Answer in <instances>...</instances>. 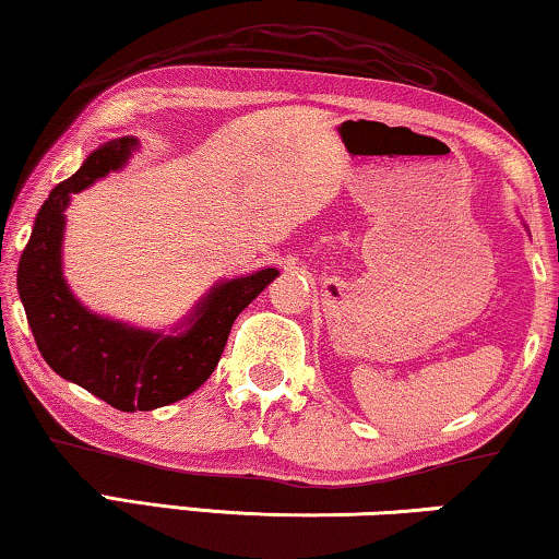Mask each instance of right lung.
Returning <instances> with one entry per match:
<instances>
[{
    "label": "right lung",
    "instance_id": "add662e5",
    "mask_svg": "<svg viewBox=\"0 0 559 559\" xmlns=\"http://www.w3.org/2000/svg\"><path fill=\"white\" fill-rule=\"evenodd\" d=\"M136 147V136H117L91 152L73 178L52 188L17 266L20 300L50 369L121 412H150L193 394L218 366L236 316L280 274L266 266L218 282L170 331L88 310L63 277L66 209L73 193L121 170Z\"/></svg>",
    "mask_w": 559,
    "mask_h": 559
}]
</instances>
